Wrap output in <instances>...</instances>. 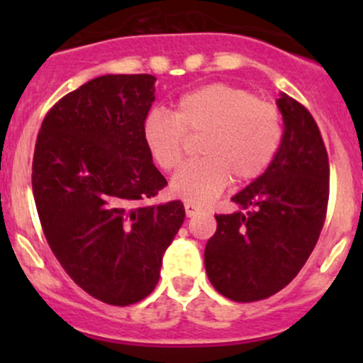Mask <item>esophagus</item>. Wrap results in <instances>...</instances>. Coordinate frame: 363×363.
I'll use <instances>...</instances> for the list:
<instances>
[{
  "label": "esophagus",
  "instance_id": "1",
  "mask_svg": "<svg viewBox=\"0 0 363 363\" xmlns=\"http://www.w3.org/2000/svg\"><path fill=\"white\" fill-rule=\"evenodd\" d=\"M184 211H186V216H188V218H191V216L199 214V212H200V208L196 207V205H193V203L186 202V203H184Z\"/></svg>",
  "mask_w": 363,
  "mask_h": 363
}]
</instances>
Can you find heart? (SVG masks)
Instances as JSON below:
<instances>
[{"mask_svg":"<svg viewBox=\"0 0 363 363\" xmlns=\"http://www.w3.org/2000/svg\"><path fill=\"white\" fill-rule=\"evenodd\" d=\"M205 135L202 161L182 167L172 177L175 196L205 205L221 195L230 181L237 184L258 179L279 149L283 124L277 107L256 100L250 91L228 84H212L179 98L174 116L151 111L142 123V138L152 161L174 170L184 158L186 135Z\"/></svg>","mask_w":363,"mask_h":363,"instance_id":"obj_1","label":"heart"}]
</instances>
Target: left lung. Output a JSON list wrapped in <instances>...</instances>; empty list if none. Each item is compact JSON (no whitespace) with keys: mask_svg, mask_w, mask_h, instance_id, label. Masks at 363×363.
Here are the masks:
<instances>
[{"mask_svg":"<svg viewBox=\"0 0 363 363\" xmlns=\"http://www.w3.org/2000/svg\"><path fill=\"white\" fill-rule=\"evenodd\" d=\"M283 137L272 163L232 196L239 211L216 216L205 246L212 286L235 302L277 294L300 272L318 242L328 203V156L306 107L281 93Z\"/></svg>","mask_w":363,"mask_h":363,"instance_id":"left-lung-1","label":"left lung"}]
</instances>
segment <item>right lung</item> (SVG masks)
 Instances as JSON below:
<instances>
[{
    "mask_svg": "<svg viewBox=\"0 0 363 363\" xmlns=\"http://www.w3.org/2000/svg\"><path fill=\"white\" fill-rule=\"evenodd\" d=\"M156 77L101 75L61 98L43 119L33 195L50 250L84 291L112 306L145 298L184 221L179 200L144 205L167 179L142 123Z\"/></svg>",
    "mask_w": 363,
    "mask_h": 363,
    "instance_id": "add662e5",
    "label": "right lung"
}]
</instances>
